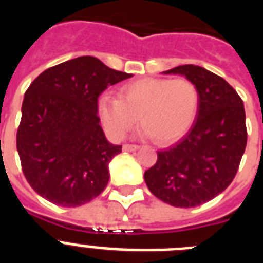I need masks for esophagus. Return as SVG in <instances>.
Here are the masks:
<instances>
[{
    "label": "esophagus",
    "instance_id": "esophagus-1",
    "mask_svg": "<svg viewBox=\"0 0 263 263\" xmlns=\"http://www.w3.org/2000/svg\"><path fill=\"white\" fill-rule=\"evenodd\" d=\"M122 148H124V152H136V150H138L139 146L138 145H130V143H126V145L122 146Z\"/></svg>",
    "mask_w": 263,
    "mask_h": 263
}]
</instances>
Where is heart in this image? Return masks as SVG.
<instances>
[{
    "instance_id": "obj_1",
    "label": "heart",
    "mask_w": 263,
    "mask_h": 263,
    "mask_svg": "<svg viewBox=\"0 0 263 263\" xmlns=\"http://www.w3.org/2000/svg\"><path fill=\"white\" fill-rule=\"evenodd\" d=\"M199 108L196 85L185 78H145L120 89V99L105 93L99 116L113 138L121 139L139 121L141 133L158 143L174 142L187 133Z\"/></svg>"
}]
</instances>
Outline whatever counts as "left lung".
<instances>
[{"instance_id":"8db88e82","label":"left lung","mask_w":263,"mask_h":263,"mask_svg":"<svg viewBox=\"0 0 263 263\" xmlns=\"http://www.w3.org/2000/svg\"><path fill=\"white\" fill-rule=\"evenodd\" d=\"M163 73L191 80L199 92V108L188 133L158 152L145 182L159 200L192 208L225 191L236 176L248 139L245 109L233 87L203 67L184 64Z\"/></svg>"}]
</instances>
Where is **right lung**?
Instances as JSON below:
<instances>
[{"instance_id":"right-lung-1","label":"right lung","mask_w":263,"mask_h":263,"mask_svg":"<svg viewBox=\"0 0 263 263\" xmlns=\"http://www.w3.org/2000/svg\"><path fill=\"white\" fill-rule=\"evenodd\" d=\"M133 75L80 57L46 69L27 88L17 132L23 175L46 200L80 206L105 190L109 162L122 150L105 138L99 96Z\"/></svg>"}]
</instances>
